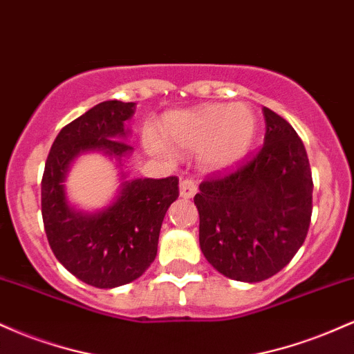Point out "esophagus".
I'll list each match as a JSON object with an SVG mask.
<instances>
[{"label": "esophagus", "instance_id": "obj_1", "mask_svg": "<svg viewBox=\"0 0 354 354\" xmlns=\"http://www.w3.org/2000/svg\"><path fill=\"white\" fill-rule=\"evenodd\" d=\"M198 191V186L194 180H191V178H186V180H181L180 183V196L185 198V200H189V198H193L194 194H196Z\"/></svg>", "mask_w": 354, "mask_h": 354}]
</instances>
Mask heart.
Masks as SVG:
<instances>
[{
    "label": "heart",
    "instance_id": "obj_1",
    "mask_svg": "<svg viewBox=\"0 0 354 354\" xmlns=\"http://www.w3.org/2000/svg\"><path fill=\"white\" fill-rule=\"evenodd\" d=\"M163 135L178 148L198 151L201 165L211 171H225L241 163L253 148L258 135V120L245 103L205 104V106L169 111L161 121ZM145 143L163 156L173 149L161 136L148 129Z\"/></svg>",
    "mask_w": 354,
    "mask_h": 354
}]
</instances>
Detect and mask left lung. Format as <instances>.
<instances>
[{
  "instance_id": "1",
  "label": "left lung",
  "mask_w": 354,
  "mask_h": 354,
  "mask_svg": "<svg viewBox=\"0 0 354 354\" xmlns=\"http://www.w3.org/2000/svg\"><path fill=\"white\" fill-rule=\"evenodd\" d=\"M265 145L236 171L200 185V248L226 278L258 283L298 253L311 221L313 180L293 126L263 108Z\"/></svg>"
}]
</instances>
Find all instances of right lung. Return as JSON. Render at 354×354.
<instances>
[{
	"mask_svg": "<svg viewBox=\"0 0 354 354\" xmlns=\"http://www.w3.org/2000/svg\"><path fill=\"white\" fill-rule=\"evenodd\" d=\"M136 103L103 101L64 126L56 136L41 181V213L48 243L58 261L83 283L96 288L135 281L156 258L158 238L169 205L176 201L178 178H128L121 171L120 191L101 209L84 211L68 200L71 165L86 153H101L116 166L131 156L126 121Z\"/></svg>",
	"mask_w": 354,
	"mask_h": 354,
	"instance_id": "obj_1",
	"label": "right lung"
}]
</instances>
